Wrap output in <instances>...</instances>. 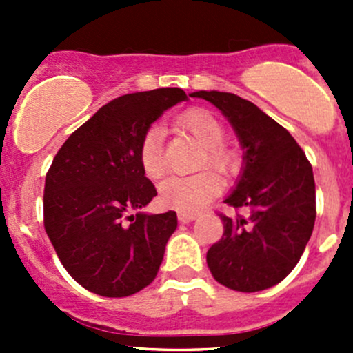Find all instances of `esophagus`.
Returning a JSON list of instances; mask_svg holds the SVG:
<instances>
[{"mask_svg":"<svg viewBox=\"0 0 353 353\" xmlns=\"http://www.w3.org/2000/svg\"><path fill=\"white\" fill-rule=\"evenodd\" d=\"M196 213H184V212H179L177 213V219H179V222H191V220L196 219Z\"/></svg>","mask_w":353,"mask_h":353,"instance_id":"esophagus-1","label":"esophagus"}]
</instances>
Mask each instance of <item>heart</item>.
Instances as JSON below:
<instances>
[{
    "label": "heart",
    "instance_id": "b5f03b06",
    "mask_svg": "<svg viewBox=\"0 0 353 353\" xmlns=\"http://www.w3.org/2000/svg\"><path fill=\"white\" fill-rule=\"evenodd\" d=\"M177 128L190 133L203 147L199 157V169L210 167L220 176H229L236 170L237 154L223 143L225 128L213 116L203 109H193L177 117ZM141 170L148 179H159L165 172V154H163V130L152 126L141 137L138 147ZM222 190L219 177L210 170L194 174V176L181 177L174 176L163 181L159 188V201L165 208L177 210L184 213H194L201 210L208 201H212Z\"/></svg>",
    "mask_w": 353,
    "mask_h": 353
}]
</instances>
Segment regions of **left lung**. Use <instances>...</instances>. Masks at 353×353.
<instances>
[{
	"mask_svg": "<svg viewBox=\"0 0 353 353\" xmlns=\"http://www.w3.org/2000/svg\"><path fill=\"white\" fill-rule=\"evenodd\" d=\"M229 119L244 150L236 190L225 198L243 215H220L223 236L206 252L213 279L237 292L282 282L309 243L316 220V184L302 148L258 105L229 92L199 90Z\"/></svg>",
	"mask_w": 353,
	"mask_h": 353,
	"instance_id": "left-lung-1",
	"label": "left lung"
}]
</instances>
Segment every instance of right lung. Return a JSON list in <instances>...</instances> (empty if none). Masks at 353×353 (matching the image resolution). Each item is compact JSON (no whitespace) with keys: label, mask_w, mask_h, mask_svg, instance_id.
Returning a JSON list of instances; mask_svg holds the SVG:
<instances>
[{"label":"right lung","mask_w":353,"mask_h":353,"mask_svg":"<svg viewBox=\"0 0 353 353\" xmlns=\"http://www.w3.org/2000/svg\"><path fill=\"white\" fill-rule=\"evenodd\" d=\"M183 101L181 88L114 99L70 134L46 174V232L66 272L94 294L128 297L157 276L177 215H130L157 196L138 147L152 123Z\"/></svg>","instance_id":"1"}]
</instances>
